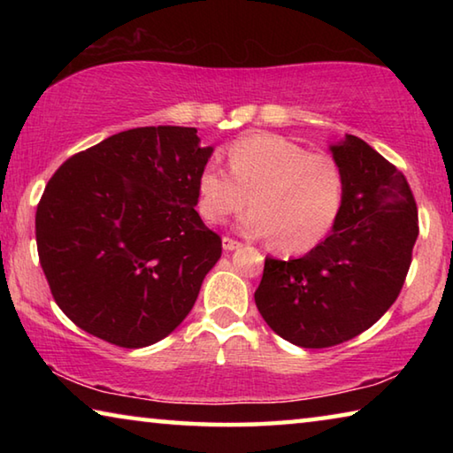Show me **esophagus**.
<instances>
[{
	"label": "esophagus",
	"mask_w": 453,
	"mask_h": 453,
	"mask_svg": "<svg viewBox=\"0 0 453 453\" xmlns=\"http://www.w3.org/2000/svg\"><path fill=\"white\" fill-rule=\"evenodd\" d=\"M221 245H224L226 251H234L237 248H242V243L234 240V237H224V240H221Z\"/></svg>",
	"instance_id": "1"
}]
</instances>
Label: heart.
I'll list each match as a JSON object with an SVG mask.
<instances>
[{"label":"heart","mask_w":453,"mask_h":453,"mask_svg":"<svg viewBox=\"0 0 453 453\" xmlns=\"http://www.w3.org/2000/svg\"><path fill=\"white\" fill-rule=\"evenodd\" d=\"M229 172L218 162L203 165L197 180L199 213L219 224L242 211L251 235H272L275 248L302 254L324 240L340 216L346 178L329 153H311L275 134L237 140L227 151Z\"/></svg>","instance_id":"b5f03b06"}]
</instances>
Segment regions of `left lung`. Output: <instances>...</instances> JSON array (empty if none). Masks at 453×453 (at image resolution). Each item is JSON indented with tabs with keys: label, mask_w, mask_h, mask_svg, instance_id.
I'll list each match as a JSON object with an SVG mask.
<instances>
[{
	"label": "left lung",
	"mask_w": 453,
	"mask_h": 453,
	"mask_svg": "<svg viewBox=\"0 0 453 453\" xmlns=\"http://www.w3.org/2000/svg\"><path fill=\"white\" fill-rule=\"evenodd\" d=\"M346 178L340 216L297 259L265 257L256 305L300 348H332L372 327L403 288L418 240V205L405 175L356 135L329 145Z\"/></svg>",
	"instance_id": "obj_1"
}]
</instances>
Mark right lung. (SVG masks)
Masks as SVG:
<instances>
[{
	"instance_id": "1",
	"label": "right lung",
	"mask_w": 453,
	"mask_h": 453,
	"mask_svg": "<svg viewBox=\"0 0 453 453\" xmlns=\"http://www.w3.org/2000/svg\"><path fill=\"white\" fill-rule=\"evenodd\" d=\"M213 148L196 127H135L75 153L35 211L40 264L59 310L119 348L151 346L194 308L221 256L197 180Z\"/></svg>"
}]
</instances>
